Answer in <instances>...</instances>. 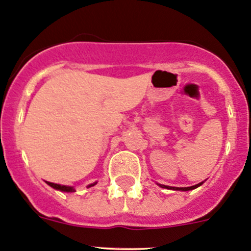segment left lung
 Segmentation results:
<instances>
[{
    "label": "left lung",
    "mask_w": 251,
    "mask_h": 251,
    "mask_svg": "<svg viewBox=\"0 0 251 251\" xmlns=\"http://www.w3.org/2000/svg\"><path fill=\"white\" fill-rule=\"evenodd\" d=\"M202 184H203V181H201V183H199V184H196V185L188 186V188H174V186L162 185V184H157V185H159L160 188H163V189H168V190H176V191H190V190H194V189L199 188V186H201Z\"/></svg>",
    "instance_id": "1"
}]
</instances>
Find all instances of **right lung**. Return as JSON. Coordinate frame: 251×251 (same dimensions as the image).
Returning a JSON list of instances; mask_svg holds the SVG:
<instances>
[{
    "label": "right lung",
    "instance_id": "obj_1",
    "mask_svg": "<svg viewBox=\"0 0 251 251\" xmlns=\"http://www.w3.org/2000/svg\"><path fill=\"white\" fill-rule=\"evenodd\" d=\"M47 184H48L49 186H51L52 189L55 190H59V191H62V192H75V190L73 186H67V185H60V184H55V183H50V181H46ZM97 183H92V184H89L88 188H91V186L96 185Z\"/></svg>",
    "mask_w": 251,
    "mask_h": 251
}]
</instances>
